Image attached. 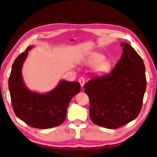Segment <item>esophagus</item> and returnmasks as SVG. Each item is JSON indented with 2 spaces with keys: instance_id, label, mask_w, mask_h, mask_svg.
Listing matches in <instances>:
<instances>
[{
  "instance_id": "34e87169",
  "label": "esophagus",
  "mask_w": 157,
  "mask_h": 157,
  "mask_svg": "<svg viewBox=\"0 0 157 157\" xmlns=\"http://www.w3.org/2000/svg\"><path fill=\"white\" fill-rule=\"evenodd\" d=\"M78 82H79V83L80 84V86H81V87H83L84 84H85V78H84V77H80L79 78V80H78Z\"/></svg>"
}]
</instances>
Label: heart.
Returning a JSON list of instances; mask_svg holds the SVG:
<instances>
[{
  "label": "heart",
  "mask_w": 157,
  "mask_h": 157,
  "mask_svg": "<svg viewBox=\"0 0 157 157\" xmlns=\"http://www.w3.org/2000/svg\"><path fill=\"white\" fill-rule=\"evenodd\" d=\"M105 59L104 57L99 54H93L91 56L87 59L88 63L95 67L99 65L98 67V71L99 72H105L109 69V65L107 62L103 61Z\"/></svg>",
  "instance_id": "1"
}]
</instances>
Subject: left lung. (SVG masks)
Instances as JSON below:
<instances>
[{
  "mask_svg": "<svg viewBox=\"0 0 157 157\" xmlns=\"http://www.w3.org/2000/svg\"><path fill=\"white\" fill-rule=\"evenodd\" d=\"M110 73L95 77L84 85L90 117L95 124L116 129L134 120L141 109L147 80L144 61L126 42Z\"/></svg>",
  "mask_w": 157,
  "mask_h": 157,
  "instance_id": "left-lung-1",
  "label": "left lung"
}]
</instances>
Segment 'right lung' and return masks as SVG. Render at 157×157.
I'll return each instance as SVG.
<instances>
[{"mask_svg": "<svg viewBox=\"0 0 157 157\" xmlns=\"http://www.w3.org/2000/svg\"><path fill=\"white\" fill-rule=\"evenodd\" d=\"M29 46L19 55L12 65L8 79L12 107L16 115L31 127L46 129L62 124L70 101L80 91L78 82L61 80L54 89L46 94L33 92L23 82L21 70Z\"/></svg>", "mask_w": 157, "mask_h": 157, "instance_id": "1", "label": "right lung"}]
</instances>
